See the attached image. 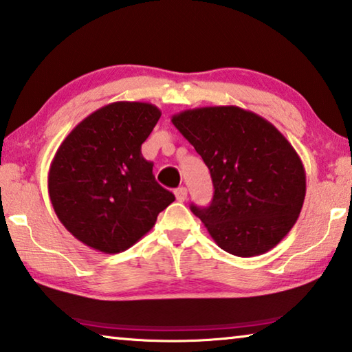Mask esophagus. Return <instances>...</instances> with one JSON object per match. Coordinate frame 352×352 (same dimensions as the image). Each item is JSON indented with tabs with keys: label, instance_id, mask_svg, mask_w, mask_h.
Listing matches in <instances>:
<instances>
[{
	"label": "esophagus",
	"instance_id": "1",
	"mask_svg": "<svg viewBox=\"0 0 352 352\" xmlns=\"http://www.w3.org/2000/svg\"><path fill=\"white\" fill-rule=\"evenodd\" d=\"M175 199L178 200V201H184L188 199V189L186 188H178V189H175Z\"/></svg>",
	"mask_w": 352,
	"mask_h": 352
}]
</instances>
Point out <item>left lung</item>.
I'll use <instances>...</instances> for the list:
<instances>
[{"label":"left lung","mask_w":352,"mask_h":352,"mask_svg":"<svg viewBox=\"0 0 352 352\" xmlns=\"http://www.w3.org/2000/svg\"><path fill=\"white\" fill-rule=\"evenodd\" d=\"M211 172L214 197L190 211L226 253L252 258L276 247L300 216L306 172L285 136L236 105L200 107L172 116Z\"/></svg>","instance_id":"8db88e82"}]
</instances>
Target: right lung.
Masks as SVG:
<instances>
[{"label": "right lung", "mask_w": 352, "mask_h": 352, "mask_svg": "<svg viewBox=\"0 0 352 352\" xmlns=\"http://www.w3.org/2000/svg\"><path fill=\"white\" fill-rule=\"evenodd\" d=\"M162 116L148 102H113L71 130L52 158L47 190L77 241L107 254L135 245L175 200L141 153Z\"/></svg>", "instance_id": "obj_1"}]
</instances>
